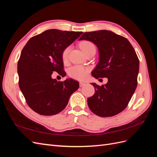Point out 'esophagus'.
Here are the masks:
<instances>
[{
  "label": "esophagus",
  "instance_id": "34e87169",
  "mask_svg": "<svg viewBox=\"0 0 157 157\" xmlns=\"http://www.w3.org/2000/svg\"><path fill=\"white\" fill-rule=\"evenodd\" d=\"M79 85H80V87H82V86H85V85H86V83L83 82H80Z\"/></svg>",
  "mask_w": 157,
  "mask_h": 157
}]
</instances>
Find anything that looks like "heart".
<instances>
[{
  "label": "heart",
  "instance_id": "1",
  "mask_svg": "<svg viewBox=\"0 0 157 157\" xmlns=\"http://www.w3.org/2000/svg\"><path fill=\"white\" fill-rule=\"evenodd\" d=\"M81 48L85 54L91 50H96V46L90 41H84L81 44ZM70 52V47L65 48L61 54V58L63 62H66L68 59V56ZM90 68L82 65H74L69 70V75L75 79L82 80L87 77L90 72Z\"/></svg>",
  "mask_w": 157,
  "mask_h": 157
}]
</instances>
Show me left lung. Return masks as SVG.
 <instances>
[{"mask_svg": "<svg viewBox=\"0 0 157 157\" xmlns=\"http://www.w3.org/2000/svg\"><path fill=\"white\" fill-rule=\"evenodd\" d=\"M79 40L91 41L98 48L99 60L93 77L108 78L101 86L91 84L95 94L88 98V107L98 116H115L127 107L137 87L140 61L136 51L125 37L111 31L84 33Z\"/></svg>", "mask_w": 157, "mask_h": 157, "instance_id": "left-lung-1", "label": "left lung"}]
</instances>
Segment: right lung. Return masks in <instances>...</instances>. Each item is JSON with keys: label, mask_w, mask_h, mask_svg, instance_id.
I'll list each match as a JSON object with an SVG mask.
<instances>
[{"label": "right lung", "mask_w": 157, "mask_h": 157, "mask_svg": "<svg viewBox=\"0 0 157 157\" xmlns=\"http://www.w3.org/2000/svg\"><path fill=\"white\" fill-rule=\"evenodd\" d=\"M82 32L46 30L28 40L17 62L19 86L27 105L41 115H54L67 106L71 95L79 87L78 82L69 78L57 81L53 71L62 77L61 54L63 50Z\"/></svg>", "instance_id": "add662e5"}]
</instances>
